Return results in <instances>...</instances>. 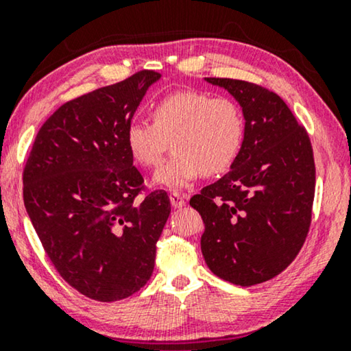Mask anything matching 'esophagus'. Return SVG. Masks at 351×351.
Instances as JSON below:
<instances>
[{
    "label": "esophagus",
    "mask_w": 351,
    "mask_h": 351,
    "mask_svg": "<svg viewBox=\"0 0 351 351\" xmlns=\"http://www.w3.org/2000/svg\"><path fill=\"white\" fill-rule=\"evenodd\" d=\"M169 199L174 208H182V206H185V195L179 193V191H172Z\"/></svg>",
    "instance_id": "34e87169"
}]
</instances>
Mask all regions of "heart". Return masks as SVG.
Returning a JSON list of instances; mask_svg holds the SVG:
<instances>
[{"mask_svg":"<svg viewBox=\"0 0 351 351\" xmlns=\"http://www.w3.org/2000/svg\"><path fill=\"white\" fill-rule=\"evenodd\" d=\"M152 121L126 128L128 150L138 165L155 167L172 141L174 153L156 172V184L182 189L196 177L222 176L238 161L246 119L237 100L199 90H179L153 104Z\"/></svg>","mask_w":351,"mask_h":351,"instance_id":"obj_1","label":"heart"}]
</instances>
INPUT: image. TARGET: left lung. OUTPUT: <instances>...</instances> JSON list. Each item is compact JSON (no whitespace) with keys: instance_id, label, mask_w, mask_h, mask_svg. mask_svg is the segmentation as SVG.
Returning <instances> with one entry per match:
<instances>
[{"instance_id":"obj_1","label":"left lung","mask_w":351,"mask_h":351,"mask_svg":"<svg viewBox=\"0 0 351 351\" xmlns=\"http://www.w3.org/2000/svg\"><path fill=\"white\" fill-rule=\"evenodd\" d=\"M243 107L246 136L222 179L191 196L204 222L201 251L214 275L238 286L268 281L304 246L315 198V158L285 100L241 80L206 78Z\"/></svg>"}]
</instances>
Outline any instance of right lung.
<instances>
[{
    "mask_svg": "<svg viewBox=\"0 0 351 351\" xmlns=\"http://www.w3.org/2000/svg\"><path fill=\"white\" fill-rule=\"evenodd\" d=\"M141 70L62 105L46 119L23 167V203L59 275L89 299L117 302L150 280L169 196L141 199L143 177L128 124L160 80Z\"/></svg>",
    "mask_w": 351,
    "mask_h": 351,
    "instance_id": "add662e5",
    "label": "right lung"
}]
</instances>
